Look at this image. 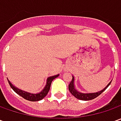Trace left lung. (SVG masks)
<instances>
[{
    "instance_id": "1",
    "label": "left lung",
    "mask_w": 121,
    "mask_h": 121,
    "mask_svg": "<svg viewBox=\"0 0 121 121\" xmlns=\"http://www.w3.org/2000/svg\"><path fill=\"white\" fill-rule=\"evenodd\" d=\"M111 81L110 82L107 86L105 87V88H104L102 90L100 91H98V92H95V93L83 94V93H80L79 91H78L75 89V86H74V77L73 76L72 80H71V83H70L69 85V91L71 92V94L73 96H75L76 98L79 99V100H91L95 98L98 97V95H100V94H102V92H103V91L110 86V84L111 83Z\"/></svg>"
}]
</instances>
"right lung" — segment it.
Listing matches in <instances>:
<instances>
[{
    "mask_svg": "<svg viewBox=\"0 0 121 121\" xmlns=\"http://www.w3.org/2000/svg\"><path fill=\"white\" fill-rule=\"evenodd\" d=\"M58 75H56L49 77L47 79L46 85L44 87L43 90L42 91H40V93H38V94H31V93H28V92L21 90L17 88L16 87H15V86H13L11 83L9 81V79H7V80L9 81V85L11 86V87L16 92L17 94L21 95L22 98H23L26 100L31 101V102H35V101H39V100H42L44 97L48 94L49 90H50V88L52 81H53V79H54L55 78H56V77H58Z\"/></svg>",
    "mask_w": 121,
    "mask_h": 121,
    "instance_id": "add662e5",
    "label": "right lung"
}]
</instances>
